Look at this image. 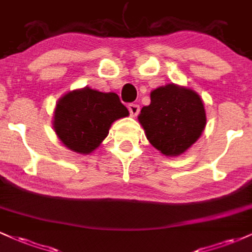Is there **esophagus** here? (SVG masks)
Returning <instances> with one entry per match:
<instances>
[{
  "mask_svg": "<svg viewBox=\"0 0 252 252\" xmlns=\"http://www.w3.org/2000/svg\"><path fill=\"white\" fill-rule=\"evenodd\" d=\"M128 109H129L130 115H131L132 117H136L138 115V112H140V105H137V104H134V103L129 104Z\"/></svg>",
  "mask_w": 252,
  "mask_h": 252,
  "instance_id": "esophagus-1",
  "label": "esophagus"
}]
</instances>
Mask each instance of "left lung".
Returning <instances> with one entry per match:
<instances>
[{"mask_svg":"<svg viewBox=\"0 0 252 252\" xmlns=\"http://www.w3.org/2000/svg\"><path fill=\"white\" fill-rule=\"evenodd\" d=\"M147 138L166 156H178L198 141L206 126V112L195 91L167 84L150 94V104L138 116Z\"/></svg>","mask_w":252,"mask_h":252,"instance_id":"8db88e82","label":"left lung"}]
</instances>
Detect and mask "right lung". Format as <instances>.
<instances>
[{
  "mask_svg": "<svg viewBox=\"0 0 252 252\" xmlns=\"http://www.w3.org/2000/svg\"><path fill=\"white\" fill-rule=\"evenodd\" d=\"M128 115L116 94L86 86L67 92L58 100L53 128L68 149L90 154L108 136L111 124Z\"/></svg>",
  "mask_w": 252,
  "mask_h": 252,
  "instance_id": "right-lung-1",
  "label": "right lung"
}]
</instances>
